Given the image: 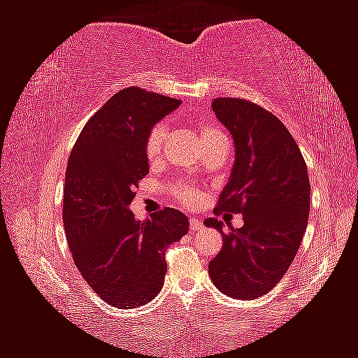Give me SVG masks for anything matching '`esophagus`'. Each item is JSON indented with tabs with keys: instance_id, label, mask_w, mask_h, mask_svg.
Masks as SVG:
<instances>
[{
	"instance_id": "34e87169",
	"label": "esophagus",
	"mask_w": 358,
	"mask_h": 358,
	"mask_svg": "<svg viewBox=\"0 0 358 358\" xmlns=\"http://www.w3.org/2000/svg\"><path fill=\"white\" fill-rule=\"evenodd\" d=\"M204 227L201 223V220H197V218H189V231H197V230H201V228Z\"/></svg>"
}]
</instances>
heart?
Here are the masks:
<instances>
[{"label":"heart","mask_w":358,"mask_h":358,"mask_svg":"<svg viewBox=\"0 0 358 358\" xmlns=\"http://www.w3.org/2000/svg\"><path fill=\"white\" fill-rule=\"evenodd\" d=\"M165 131H167V127L164 124H157L148 133V138L145 141V154L149 162H157L159 157H161L165 141ZM197 133H199V138L204 146L228 143L225 133L212 124H199L197 125ZM170 193H172L173 199L183 207H196L202 197L199 191L189 188L185 183H173L170 186Z\"/></svg>","instance_id":"1"}]
</instances>
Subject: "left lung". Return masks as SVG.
Masks as SVG:
<instances>
[{"mask_svg": "<svg viewBox=\"0 0 358 358\" xmlns=\"http://www.w3.org/2000/svg\"><path fill=\"white\" fill-rule=\"evenodd\" d=\"M212 110L230 130L236 159L213 215L243 213L244 225L222 233L223 246L209 262L218 289L234 299L266 294L294 260L307 228L310 181L301 149L270 110L241 98H215Z\"/></svg>", "mask_w": 358, "mask_h": 358, "instance_id": "1", "label": "left lung"}]
</instances>
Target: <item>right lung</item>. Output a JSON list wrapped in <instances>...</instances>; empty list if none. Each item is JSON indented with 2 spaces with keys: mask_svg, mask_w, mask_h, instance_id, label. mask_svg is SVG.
<instances>
[{
  "mask_svg": "<svg viewBox=\"0 0 358 358\" xmlns=\"http://www.w3.org/2000/svg\"><path fill=\"white\" fill-rule=\"evenodd\" d=\"M181 101L130 87L101 108L69 156L62 222L83 280L104 302L133 308L164 285L165 250L188 233V218L165 207L136 222L128 209L149 172L145 141Z\"/></svg>",
  "mask_w": 358,
  "mask_h": 358,
  "instance_id": "obj_1",
  "label": "right lung"
}]
</instances>
